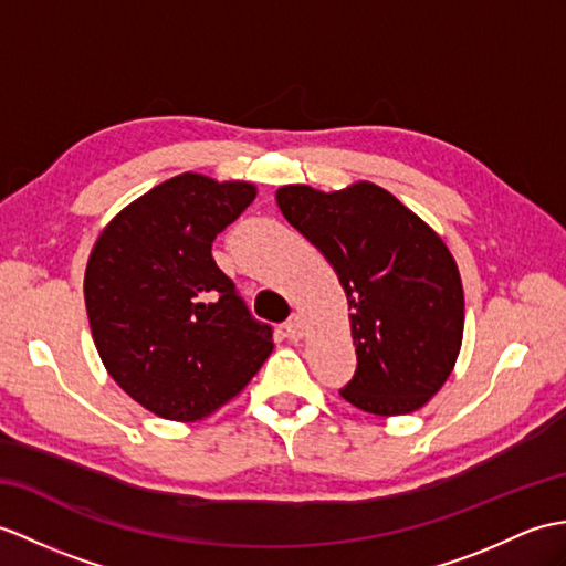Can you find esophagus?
<instances>
[{
    "instance_id": "34e87169",
    "label": "esophagus",
    "mask_w": 566,
    "mask_h": 566,
    "mask_svg": "<svg viewBox=\"0 0 566 566\" xmlns=\"http://www.w3.org/2000/svg\"><path fill=\"white\" fill-rule=\"evenodd\" d=\"M284 333L289 339H292V343H298V339L304 337V321H301L298 315H292V318L284 323Z\"/></svg>"
}]
</instances>
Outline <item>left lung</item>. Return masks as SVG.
<instances>
[{
    "label": "left lung",
    "mask_w": 566,
    "mask_h": 566,
    "mask_svg": "<svg viewBox=\"0 0 566 566\" xmlns=\"http://www.w3.org/2000/svg\"><path fill=\"white\" fill-rule=\"evenodd\" d=\"M277 205L335 268L354 311L357 371L343 398L380 417L422 407L451 376L463 339V286L449 248L374 182L339 192L284 186Z\"/></svg>",
    "instance_id": "8db88e82"
}]
</instances>
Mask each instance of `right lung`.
I'll list each match as a JSON object with an SVG mask.
<instances>
[{
    "instance_id": "obj_1",
    "label": "right lung",
    "mask_w": 566,
    "mask_h": 566,
    "mask_svg": "<svg viewBox=\"0 0 566 566\" xmlns=\"http://www.w3.org/2000/svg\"><path fill=\"white\" fill-rule=\"evenodd\" d=\"M253 200L251 182L176 176L125 207L88 258L84 298L105 369L164 419L212 415L270 357L272 325L212 258L217 233Z\"/></svg>"
}]
</instances>
